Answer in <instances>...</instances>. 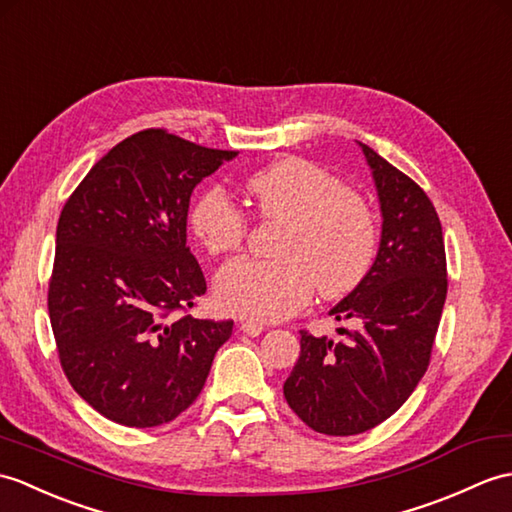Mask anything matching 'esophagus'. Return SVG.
Segmentation results:
<instances>
[{
  "label": "esophagus",
  "mask_w": 512,
  "mask_h": 512,
  "mask_svg": "<svg viewBox=\"0 0 512 512\" xmlns=\"http://www.w3.org/2000/svg\"><path fill=\"white\" fill-rule=\"evenodd\" d=\"M240 329L244 331L246 336L255 338V336H259V334H261V331H264V325H261V323H255V320H244V323L240 325Z\"/></svg>",
  "instance_id": "1"
}]
</instances>
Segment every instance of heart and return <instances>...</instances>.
Masks as SVG:
<instances>
[{
    "label": "heart",
    "mask_w": 512,
    "mask_h": 512,
    "mask_svg": "<svg viewBox=\"0 0 512 512\" xmlns=\"http://www.w3.org/2000/svg\"><path fill=\"white\" fill-rule=\"evenodd\" d=\"M259 218L281 220L277 259L231 261L213 281L224 312L281 320L307 305L314 292L336 299L353 292L371 272L379 227L375 211L340 178L303 159H283L242 183ZM189 227L211 255L240 251L246 213L224 189L202 187L189 207Z\"/></svg>",
    "instance_id": "obj_1"
}]
</instances>
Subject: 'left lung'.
Wrapping results in <instances>:
<instances>
[{
	"label": "left lung",
	"mask_w": 512,
	"mask_h": 512,
	"mask_svg": "<svg viewBox=\"0 0 512 512\" xmlns=\"http://www.w3.org/2000/svg\"><path fill=\"white\" fill-rule=\"evenodd\" d=\"M382 209V240L366 279L331 307L344 340L301 331V355L283 384L288 406L327 436H353L392 417L427 371L447 296L438 213L423 189L360 144Z\"/></svg>",
	"instance_id": "1"
}]
</instances>
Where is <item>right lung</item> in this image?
I'll use <instances>...</instances> for the list:
<instances>
[{
  "label": "right lung",
  "instance_id": "1",
  "mask_svg": "<svg viewBox=\"0 0 512 512\" xmlns=\"http://www.w3.org/2000/svg\"><path fill=\"white\" fill-rule=\"evenodd\" d=\"M233 157L148 128L106 152L65 202L47 310L69 384L109 421H174L231 338L233 320L176 314L207 292L187 246L189 198Z\"/></svg>",
  "mask_w": 512,
  "mask_h": 512
}]
</instances>
